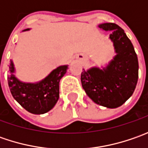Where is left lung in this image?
<instances>
[{"label": "left lung", "mask_w": 148, "mask_h": 148, "mask_svg": "<svg viewBox=\"0 0 148 148\" xmlns=\"http://www.w3.org/2000/svg\"><path fill=\"white\" fill-rule=\"evenodd\" d=\"M111 31L109 39L115 55L100 67L91 66L82 72V87L95 104L115 109L124 104L134 93L138 79V61L134 46L123 29L114 23L98 25Z\"/></svg>", "instance_id": "obj_1"}]
</instances>
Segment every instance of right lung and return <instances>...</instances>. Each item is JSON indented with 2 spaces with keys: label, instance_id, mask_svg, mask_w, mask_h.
Here are the masks:
<instances>
[{
  "label": "right lung",
  "instance_id": "1",
  "mask_svg": "<svg viewBox=\"0 0 148 148\" xmlns=\"http://www.w3.org/2000/svg\"><path fill=\"white\" fill-rule=\"evenodd\" d=\"M30 29L22 32L29 31ZM8 85L14 99L24 109L34 114H43L51 110L59 99L60 80L66 74L68 65H62L36 82L20 81L15 76L13 60L9 64Z\"/></svg>",
  "mask_w": 148,
  "mask_h": 148
}]
</instances>
